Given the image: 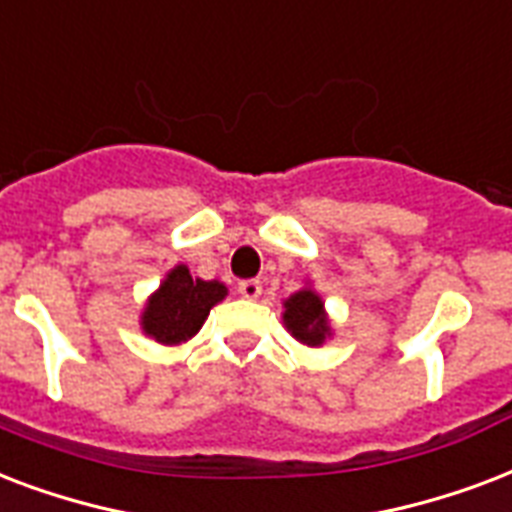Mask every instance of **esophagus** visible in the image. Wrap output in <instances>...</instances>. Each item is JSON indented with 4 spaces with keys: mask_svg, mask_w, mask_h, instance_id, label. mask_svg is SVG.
<instances>
[{
    "mask_svg": "<svg viewBox=\"0 0 512 512\" xmlns=\"http://www.w3.org/2000/svg\"><path fill=\"white\" fill-rule=\"evenodd\" d=\"M237 291L243 293L245 299H259V296H261V283H259V280H243V283L237 285Z\"/></svg>",
    "mask_w": 512,
    "mask_h": 512,
    "instance_id": "1",
    "label": "esophagus"
}]
</instances>
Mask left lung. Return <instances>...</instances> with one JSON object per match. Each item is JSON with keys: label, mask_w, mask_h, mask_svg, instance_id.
<instances>
[{"label": "left lung", "mask_w": 512, "mask_h": 512, "mask_svg": "<svg viewBox=\"0 0 512 512\" xmlns=\"http://www.w3.org/2000/svg\"><path fill=\"white\" fill-rule=\"evenodd\" d=\"M283 307L285 328L301 344L320 347V344L326 342V336H331V326H328L326 310H323V299L312 288L296 291L291 299H285Z\"/></svg>", "instance_id": "8db88e82"}]
</instances>
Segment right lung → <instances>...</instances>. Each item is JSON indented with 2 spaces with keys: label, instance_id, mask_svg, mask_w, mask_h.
<instances>
[{
  "label": "right lung",
  "instance_id": "obj_1",
  "mask_svg": "<svg viewBox=\"0 0 512 512\" xmlns=\"http://www.w3.org/2000/svg\"><path fill=\"white\" fill-rule=\"evenodd\" d=\"M227 296V285L219 280H200L178 264L149 296L141 315V328L160 344H181L202 328L213 304Z\"/></svg>",
  "mask_w": 512,
  "mask_h": 512
}]
</instances>
